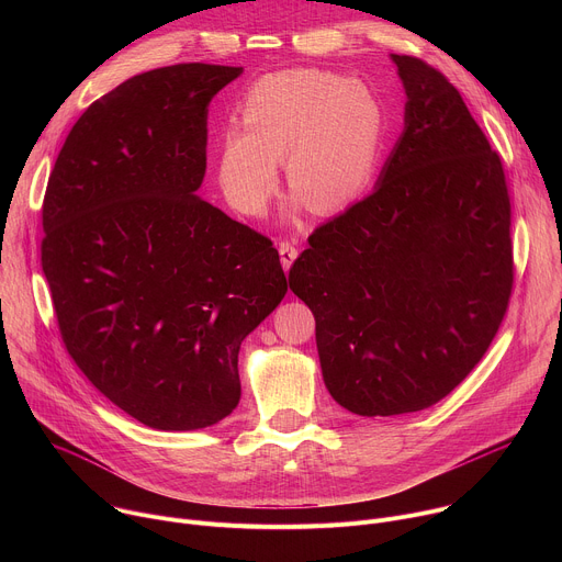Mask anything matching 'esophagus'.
<instances>
[{"label": "esophagus", "instance_id": "34e87169", "mask_svg": "<svg viewBox=\"0 0 562 562\" xmlns=\"http://www.w3.org/2000/svg\"><path fill=\"white\" fill-rule=\"evenodd\" d=\"M278 251H280V262L284 267V271H289L293 260L297 258V243H295V239H280Z\"/></svg>", "mask_w": 562, "mask_h": 562}]
</instances>
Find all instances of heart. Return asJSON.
Here are the masks:
<instances>
[{
	"label": "heart",
	"mask_w": 562,
	"mask_h": 562,
	"mask_svg": "<svg viewBox=\"0 0 562 562\" xmlns=\"http://www.w3.org/2000/svg\"><path fill=\"white\" fill-rule=\"evenodd\" d=\"M245 124L217 135V182L226 202L260 217L280 180V159L293 202L327 213L369 184L382 148L384 117L360 82L319 68L258 77L239 102Z\"/></svg>",
	"instance_id": "obj_1"
}]
</instances>
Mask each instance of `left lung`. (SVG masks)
<instances>
[{"label": "left lung", "instance_id": "8db88e82", "mask_svg": "<svg viewBox=\"0 0 562 562\" xmlns=\"http://www.w3.org/2000/svg\"><path fill=\"white\" fill-rule=\"evenodd\" d=\"M391 59L405 131L373 193L317 226L289 271L315 315L329 393L369 418L451 393L487 353L514 289L501 155L438 68Z\"/></svg>", "mask_w": 562, "mask_h": 562}]
</instances>
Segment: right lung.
<instances>
[{
  "label": "right lung",
  "mask_w": 562,
  "mask_h": 562,
  "mask_svg": "<svg viewBox=\"0 0 562 562\" xmlns=\"http://www.w3.org/2000/svg\"><path fill=\"white\" fill-rule=\"evenodd\" d=\"M239 72L193 61L126 79L75 122L42 204L64 347L150 429L226 418L239 345L286 293L271 239L195 195L206 106Z\"/></svg>",
  "instance_id": "right-lung-1"
}]
</instances>
